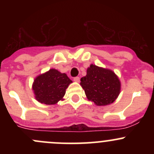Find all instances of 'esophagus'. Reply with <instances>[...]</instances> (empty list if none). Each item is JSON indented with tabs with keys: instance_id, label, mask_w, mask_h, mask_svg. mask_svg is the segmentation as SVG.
Listing matches in <instances>:
<instances>
[{
	"instance_id": "esophagus-1",
	"label": "esophagus",
	"mask_w": 154,
	"mask_h": 154,
	"mask_svg": "<svg viewBox=\"0 0 154 154\" xmlns=\"http://www.w3.org/2000/svg\"><path fill=\"white\" fill-rule=\"evenodd\" d=\"M74 81L76 82V83H79V82H80V77H74Z\"/></svg>"
}]
</instances>
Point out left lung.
<instances>
[{"instance_id":"left-lung-1","label":"left lung","mask_w":154,"mask_h":154,"mask_svg":"<svg viewBox=\"0 0 154 154\" xmlns=\"http://www.w3.org/2000/svg\"><path fill=\"white\" fill-rule=\"evenodd\" d=\"M88 100L97 106L112 103L120 94L121 82L112 71L91 64L87 68L86 75L80 79Z\"/></svg>"}]
</instances>
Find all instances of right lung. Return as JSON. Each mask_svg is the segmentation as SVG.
I'll return each instance as SVG.
<instances>
[{
    "instance_id": "add662e5",
    "label": "right lung",
    "mask_w": 154,
    "mask_h": 154,
    "mask_svg": "<svg viewBox=\"0 0 154 154\" xmlns=\"http://www.w3.org/2000/svg\"><path fill=\"white\" fill-rule=\"evenodd\" d=\"M72 83L66 74L51 68L35 77L32 83L35 97L38 102L47 105L56 104L63 100L66 90Z\"/></svg>"
}]
</instances>
